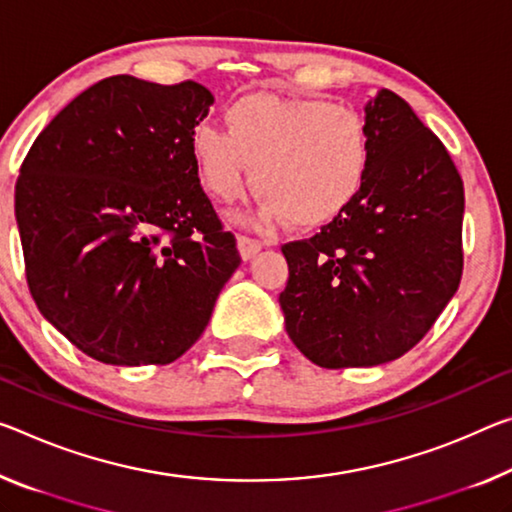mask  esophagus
I'll return each mask as SVG.
<instances>
[{"instance_id": "34e87169", "label": "esophagus", "mask_w": 512, "mask_h": 512, "mask_svg": "<svg viewBox=\"0 0 512 512\" xmlns=\"http://www.w3.org/2000/svg\"><path fill=\"white\" fill-rule=\"evenodd\" d=\"M237 246H239V253H241L243 259H253L259 253V250H262V241L253 239V237H246V234H239Z\"/></svg>"}]
</instances>
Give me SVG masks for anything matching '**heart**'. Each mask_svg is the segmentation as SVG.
I'll use <instances>...</instances> for the list:
<instances>
[{"instance_id": "b5f03b06", "label": "heart", "mask_w": 512, "mask_h": 512, "mask_svg": "<svg viewBox=\"0 0 512 512\" xmlns=\"http://www.w3.org/2000/svg\"><path fill=\"white\" fill-rule=\"evenodd\" d=\"M223 120L225 129H193L198 180L218 202H234L253 173L262 193L259 225L285 216L296 227L326 225L367 182L371 143L358 111L307 97L246 93L227 104Z\"/></svg>"}]
</instances>
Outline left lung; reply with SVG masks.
<instances>
[{
    "label": "left lung",
    "mask_w": 512,
    "mask_h": 512,
    "mask_svg": "<svg viewBox=\"0 0 512 512\" xmlns=\"http://www.w3.org/2000/svg\"><path fill=\"white\" fill-rule=\"evenodd\" d=\"M364 111L371 166L360 196L314 237L282 246L287 332L326 369L401 358L462 278L465 189L451 154L387 88Z\"/></svg>",
    "instance_id": "obj_1"
}]
</instances>
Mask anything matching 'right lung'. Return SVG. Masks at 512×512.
<instances>
[{"label":"right lung","instance_id":"add662e5","mask_svg":"<svg viewBox=\"0 0 512 512\" xmlns=\"http://www.w3.org/2000/svg\"><path fill=\"white\" fill-rule=\"evenodd\" d=\"M198 81L102 79L52 118L15 184L24 273L40 314L88 358L175 362L241 264L202 191Z\"/></svg>","mask_w":512,"mask_h":512}]
</instances>
